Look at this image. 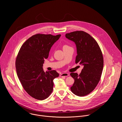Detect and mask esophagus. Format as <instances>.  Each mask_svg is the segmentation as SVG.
<instances>
[{
    "label": "esophagus",
    "instance_id": "obj_1",
    "mask_svg": "<svg viewBox=\"0 0 122 122\" xmlns=\"http://www.w3.org/2000/svg\"><path fill=\"white\" fill-rule=\"evenodd\" d=\"M69 76V73H63L62 74H61L60 76L61 77H62V76Z\"/></svg>",
    "mask_w": 122,
    "mask_h": 122
}]
</instances>
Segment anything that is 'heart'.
Instances as JSON below:
<instances>
[{"mask_svg": "<svg viewBox=\"0 0 122 122\" xmlns=\"http://www.w3.org/2000/svg\"><path fill=\"white\" fill-rule=\"evenodd\" d=\"M69 47V46H68V45H64V46H63V48H65V47Z\"/></svg>", "mask_w": 122, "mask_h": 122, "instance_id": "1", "label": "heart"}]
</instances>
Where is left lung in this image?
Here are the masks:
<instances>
[{"mask_svg":"<svg viewBox=\"0 0 122 122\" xmlns=\"http://www.w3.org/2000/svg\"><path fill=\"white\" fill-rule=\"evenodd\" d=\"M65 36L73 41L76 47V63L83 65L81 73H71L75 81L70 88L71 92L78 96L91 93L99 82L103 68V58L96 41L83 31L67 33Z\"/></svg>","mask_w":122,"mask_h":122,"instance_id":"left-lung-1","label":"left lung"}]
</instances>
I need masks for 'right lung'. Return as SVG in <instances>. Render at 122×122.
<instances>
[{
    "label": "right lung",
    "mask_w": 122,
    "mask_h": 122,
    "mask_svg": "<svg viewBox=\"0 0 122 122\" xmlns=\"http://www.w3.org/2000/svg\"><path fill=\"white\" fill-rule=\"evenodd\" d=\"M61 36L33 35L23 43L18 52L15 62L18 77L25 91L36 100H44L49 96L53 80L59 76L54 70L45 72L43 66Z\"/></svg>",
    "instance_id": "obj_1"
}]
</instances>
